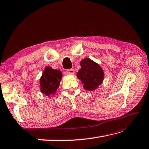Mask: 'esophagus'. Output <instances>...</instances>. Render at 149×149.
<instances>
[{
	"instance_id": "obj_1",
	"label": "esophagus",
	"mask_w": 149,
	"mask_h": 149,
	"mask_svg": "<svg viewBox=\"0 0 149 149\" xmlns=\"http://www.w3.org/2000/svg\"><path fill=\"white\" fill-rule=\"evenodd\" d=\"M66 72H67V73L69 74H74V70L73 69H68V70L66 71Z\"/></svg>"
}]
</instances>
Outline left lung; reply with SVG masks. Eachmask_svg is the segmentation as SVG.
I'll use <instances>...</instances> for the list:
<instances>
[{
  "mask_svg": "<svg viewBox=\"0 0 149 149\" xmlns=\"http://www.w3.org/2000/svg\"><path fill=\"white\" fill-rule=\"evenodd\" d=\"M80 65L81 69L77 76L84 84V89L87 91L96 89L104 80V74L102 68L89 58L81 60Z\"/></svg>",
  "mask_w": 149,
  "mask_h": 149,
  "instance_id": "8db88e82",
  "label": "left lung"
}]
</instances>
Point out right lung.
<instances>
[{
	"mask_svg": "<svg viewBox=\"0 0 149 149\" xmlns=\"http://www.w3.org/2000/svg\"><path fill=\"white\" fill-rule=\"evenodd\" d=\"M62 74L60 71L46 67L40 79L41 92L46 96L52 95L56 93L61 81Z\"/></svg>",
	"mask_w": 149,
	"mask_h": 149,
	"instance_id": "1",
	"label": "right lung"
}]
</instances>
